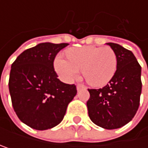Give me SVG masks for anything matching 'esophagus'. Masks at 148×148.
<instances>
[{
  "label": "esophagus",
  "instance_id": "obj_1",
  "mask_svg": "<svg viewBox=\"0 0 148 148\" xmlns=\"http://www.w3.org/2000/svg\"><path fill=\"white\" fill-rule=\"evenodd\" d=\"M86 86H84V85H82V84H77V91H80L81 89H86Z\"/></svg>",
  "mask_w": 148,
  "mask_h": 148
}]
</instances>
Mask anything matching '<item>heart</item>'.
I'll use <instances>...</instances> for the list:
<instances>
[{
    "mask_svg": "<svg viewBox=\"0 0 148 148\" xmlns=\"http://www.w3.org/2000/svg\"><path fill=\"white\" fill-rule=\"evenodd\" d=\"M69 60L58 56L55 68L66 82H72L83 70L87 82L95 86H104L114 77L116 71V56L109 47L85 46L67 51Z\"/></svg>",
    "mask_w": 148,
    "mask_h": 148,
    "instance_id": "1",
    "label": "heart"
}]
</instances>
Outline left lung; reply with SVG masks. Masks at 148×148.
<instances>
[{"label": "left lung", "mask_w": 148, "mask_h": 148, "mask_svg": "<svg viewBox=\"0 0 148 148\" xmlns=\"http://www.w3.org/2000/svg\"><path fill=\"white\" fill-rule=\"evenodd\" d=\"M116 56V71L108 84L88 89V115L93 123L107 130L121 128L137 113L142 89L141 66L132 51L116 43H107Z\"/></svg>", "instance_id": "left-lung-1"}]
</instances>
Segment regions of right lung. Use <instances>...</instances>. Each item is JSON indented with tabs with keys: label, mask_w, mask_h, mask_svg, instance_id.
Listing matches in <instances>:
<instances>
[{
	"label": "right lung",
	"mask_w": 148,
	"mask_h": 148,
	"mask_svg": "<svg viewBox=\"0 0 148 148\" xmlns=\"http://www.w3.org/2000/svg\"><path fill=\"white\" fill-rule=\"evenodd\" d=\"M68 43H40L20 54L11 65L9 89L18 118L32 129L43 131L59 124L77 87L57 78L54 61Z\"/></svg>",
	"instance_id": "obj_1"
}]
</instances>
